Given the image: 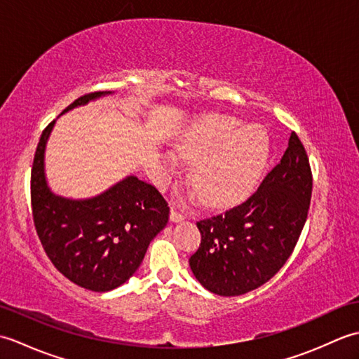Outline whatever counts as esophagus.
<instances>
[{"mask_svg": "<svg viewBox=\"0 0 359 359\" xmlns=\"http://www.w3.org/2000/svg\"><path fill=\"white\" fill-rule=\"evenodd\" d=\"M170 219L172 220V222H180V220L185 219V215H184V212H180V211H177V210H175V208L172 207V208H171Z\"/></svg>", "mask_w": 359, "mask_h": 359, "instance_id": "1", "label": "esophagus"}]
</instances>
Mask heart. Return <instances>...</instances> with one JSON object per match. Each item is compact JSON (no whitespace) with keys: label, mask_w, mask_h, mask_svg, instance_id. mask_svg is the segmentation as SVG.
Returning <instances> with one entry per match:
<instances>
[{"label":"heart","mask_w":359,"mask_h":359,"mask_svg":"<svg viewBox=\"0 0 359 359\" xmlns=\"http://www.w3.org/2000/svg\"><path fill=\"white\" fill-rule=\"evenodd\" d=\"M236 129L226 117H212L193 128L175 149L196 162L191 184L208 205H225L242 199L261 175L269 157V137L259 126Z\"/></svg>","instance_id":"obj_1"}]
</instances>
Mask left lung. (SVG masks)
Returning <instances> with one entry per match:
<instances>
[{"label": "left lung", "mask_w": 359, "mask_h": 359, "mask_svg": "<svg viewBox=\"0 0 359 359\" xmlns=\"http://www.w3.org/2000/svg\"><path fill=\"white\" fill-rule=\"evenodd\" d=\"M311 187L306 148L292 133L280 162L245 202L197 222L202 239L189 257L196 279L220 296H239L269 282L306 225Z\"/></svg>", "instance_id": "obj_1"}]
</instances>
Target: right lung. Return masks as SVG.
<instances>
[{
    "label": "right lung",
    "mask_w": 359,
    "mask_h": 359,
    "mask_svg": "<svg viewBox=\"0 0 359 359\" xmlns=\"http://www.w3.org/2000/svg\"><path fill=\"white\" fill-rule=\"evenodd\" d=\"M108 93L79 97L65 111ZM55 120L44 128L30 172L34 225L55 269L93 292H109L139 269L149 242L168 224L170 207L156 187L129 175L88 201L50 193L44 179V148Z\"/></svg>",
    "instance_id": "add662e5"
}]
</instances>
